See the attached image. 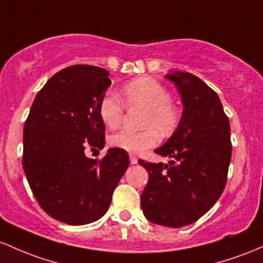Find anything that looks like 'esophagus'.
Here are the masks:
<instances>
[{"label": "esophagus", "mask_w": 263, "mask_h": 263, "mask_svg": "<svg viewBox=\"0 0 263 263\" xmlns=\"http://www.w3.org/2000/svg\"><path fill=\"white\" fill-rule=\"evenodd\" d=\"M129 159H130V163H132V164H137V163H138V158H137V156H135L134 154L129 155Z\"/></svg>", "instance_id": "obj_1"}]
</instances>
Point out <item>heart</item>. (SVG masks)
Wrapping results in <instances>:
<instances>
[{"mask_svg": "<svg viewBox=\"0 0 263 263\" xmlns=\"http://www.w3.org/2000/svg\"><path fill=\"white\" fill-rule=\"evenodd\" d=\"M122 99L128 108L144 109L140 132L120 129L109 135L113 147L128 153H140L154 146L159 141V133L169 137L180 123V110L171 103V94L163 84L149 77H141L124 85ZM124 105L114 94H105L100 100L99 116L108 128L122 123Z\"/></svg>", "mask_w": 263, "mask_h": 263, "instance_id": "1", "label": "heart"}]
</instances>
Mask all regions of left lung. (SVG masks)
<instances>
[{"label": "left lung", "instance_id": "1", "mask_svg": "<svg viewBox=\"0 0 263 263\" xmlns=\"http://www.w3.org/2000/svg\"><path fill=\"white\" fill-rule=\"evenodd\" d=\"M184 105L178 129L156 154L169 165L139 160L149 174L140 203L149 221L167 227L195 222L219 200L227 181L232 145L230 122L215 90L199 77L175 72Z\"/></svg>", "mask_w": 263, "mask_h": 263}]
</instances>
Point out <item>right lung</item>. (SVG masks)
Here are the masks:
<instances>
[{
    "mask_svg": "<svg viewBox=\"0 0 263 263\" xmlns=\"http://www.w3.org/2000/svg\"><path fill=\"white\" fill-rule=\"evenodd\" d=\"M108 76L88 64L60 70L38 92L23 128L29 187L49 216L68 225L99 220L129 166L125 150L111 147L102 159L84 153L104 147L99 104L111 83Z\"/></svg>",
    "mask_w": 263,
    "mask_h": 263,
    "instance_id": "1",
    "label": "right lung"
}]
</instances>
